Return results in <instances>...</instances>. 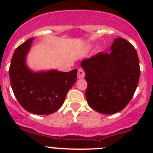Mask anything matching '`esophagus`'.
Masks as SVG:
<instances>
[{"instance_id":"34e87169","label":"esophagus","mask_w":153,"mask_h":153,"mask_svg":"<svg viewBox=\"0 0 153 153\" xmlns=\"http://www.w3.org/2000/svg\"><path fill=\"white\" fill-rule=\"evenodd\" d=\"M78 77L79 79H83L85 77V72H84L82 68H79V71H78Z\"/></svg>"}]
</instances>
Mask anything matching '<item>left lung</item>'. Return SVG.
<instances>
[{
	"mask_svg": "<svg viewBox=\"0 0 153 153\" xmlns=\"http://www.w3.org/2000/svg\"><path fill=\"white\" fill-rule=\"evenodd\" d=\"M110 51L81 62L87 82L86 100L92 109L103 114L117 113L128 105L140 73L137 53L129 42L118 37Z\"/></svg>",
	"mask_w": 153,
	"mask_h": 153,
	"instance_id": "left-lung-1",
	"label": "left lung"
}]
</instances>
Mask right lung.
Returning a JSON list of instances; mask_svg holds the SVG:
<instances>
[{
  "label": "right lung",
  "instance_id": "1",
  "mask_svg": "<svg viewBox=\"0 0 153 153\" xmlns=\"http://www.w3.org/2000/svg\"><path fill=\"white\" fill-rule=\"evenodd\" d=\"M33 39H27L13 53L9 67L11 86L25 110L47 115L55 113L63 104L67 92L76 82L78 70L69 72L57 70L33 71L26 64Z\"/></svg>",
  "mask_w": 153,
  "mask_h": 153
}]
</instances>
